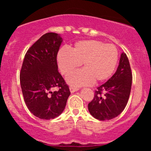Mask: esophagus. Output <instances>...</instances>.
I'll return each mask as SVG.
<instances>
[{
    "instance_id": "34e87169",
    "label": "esophagus",
    "mask_w": 151,
    "mask_h": 151,
    "mask_svg": "<svg viewBox=\"0 0 151 151\" xmlns=\"http://www.w3.org/2000/svg\"><path fill=\"white\" fill-rule=\"evenodd\" d=\"M70 92L71 93H74V92H75V91H78V90H79V89H78V88L73 87V86H70Z\"/></svg>"
}]
</instances>
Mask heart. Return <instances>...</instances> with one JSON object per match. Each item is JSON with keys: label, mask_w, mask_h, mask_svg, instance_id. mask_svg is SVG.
I'll use <instances>...</instances> for the list:
<instances>
[{"label": "heart", "mask_w": 151, "mask_h": 151, "mask_svg": "<svg viewBox=\"0 0 151 151\" xmlns=\"http://www.w3.org/2000/svg\"><path fill=\"white\" fill-rule=\"evenodd\" d=\"M118 51L111 44H104L95 40H81L70 50L62 48L58 54L60 72L67 76L83 64L84 70L67 78L69 84L74 87L102 82L110 78L118 62Z\"/></svg>", "instance_id": "b5f03b06"}]
</instances>
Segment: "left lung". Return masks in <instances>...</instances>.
I'll return each instance as SVG.
<instances>
[{"mask_svg": "<svg viewBox=\"0 0 151 151\" xmlns=\"http://www.w3.org/2000/svg\"><path fill=\"white\" fill-rule=\"evenodd\" d=\"M132 84V74L126 53L121 55L116 72L105 84L97 87L94 97L88 104L89 113L100 121L118 116L129 101Z\"/></svg>", "mask_w": 151, "mask_h": 151, "instance_id": "8db88e82", "label": "left lung"}]
</instances>
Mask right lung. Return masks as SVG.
Instances as JSON below:
<instances>
[{"mask_svg":"<svg viewBox=\"0 0 151 151\" xmlns=\"http://www.w3.org/2000/svg\"><path fill=\"white\" fill-rule=\"evenodd\" d=\"M62 41L58 33L43 35L27 50L20 70V86L26 105L34 116L45 120L59 116L70 95L57 63ZM55 87L59 89L52 92Z\"/></svg>","mask_w":151,"mask_h":151,"instance_id":"add662e5","label":"right lung"}]
</instances>
